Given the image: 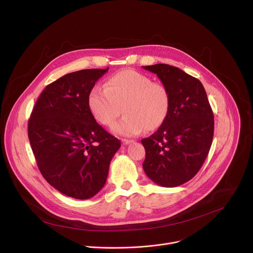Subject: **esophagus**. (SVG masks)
I'll list each match as a JSON object with an SVG mask.
<instances>
[{
	"mask_svg": "<svg viewBox=\"0 0 253 253\" xmlns=\"http://www.w3.org/2000/svg\"><path fill=\"white\" fill-rule=\"evenodd\" d=\"M132 142H133V140H130V139H122V143L124 145H128V144H130Z\"/></svg>",
	"mask_w": 253,
	"mask_h": 253,
	"instance_id": "1",
	"label": "esophagus"
}]
</instances>
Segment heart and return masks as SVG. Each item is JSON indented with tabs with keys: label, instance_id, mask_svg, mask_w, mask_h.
I'll use <instances>...</instances> for the list:
<instances>
[{
	"label": "heart",
	"instance_id": "1",
	"mask_svg": "<svg viewBox=\"0 0 253 253\" xmlns=\"http://www.w3.org/2000/svg\"><path fill=\"white\" fill-rule=\"evenodd\" d=\"M94 119L111 127L123 112L125 116L113 127L121 136H135L145 129L162 126L170 109V94L166 86L140 72L123 70L112 75L105 88L94 87L88 96Z\"/></svg>",
	"mask_w": 253,
	"mask_h": 253
}]
</instances>
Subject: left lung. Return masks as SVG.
Masks as SVG:
<instances>
[{"instance_id":"8db88e82","label":"left lung","mask_w":253,"mask_h":253,"mask_svg":"<svg viewBox=\"0 0 253 253\" xmlns=\"http://www.w3.org/2000/svg\"><path fill=\"white\" fill-rule=\"evenodd\" d=\"M142 68L157 74L170 94L165 122L141 140L142 168L156 184L176 187L191 180L205 163L213 137V114L198 79L168 64Z\"/></svg>"}]
</instances>
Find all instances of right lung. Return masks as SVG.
<instances>
[{
    "label": "right lung",
    "instance_id": "right-lung-1",
    "mask_svg": "<svg viewBox=\"0 0 253 253\" xmlns=\"http://www.w3.org/2000/svg\"><path fill=\"white\" fill-rule=\"evenodd\" d=\"M107 69L66 74L43 89L28 121V138L43 178L61 193L88 199L107 181L121 142L92 116L88 96Z\"/></svg>",
    "mask_w": 253,
    "mask_h": 253
}]
</instances>
